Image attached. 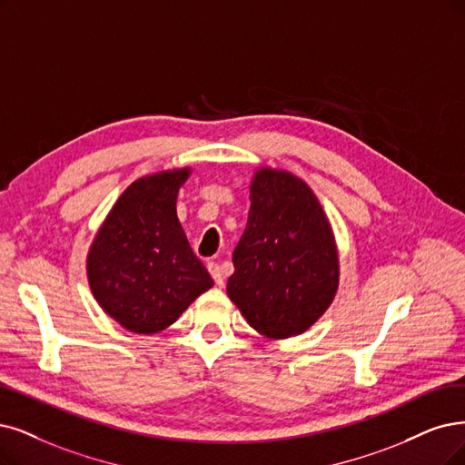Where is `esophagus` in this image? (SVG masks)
Returning <instances> with one entry per match:
<instances>
[{
    "label": "esophagus",
    "mask_w": 465,
    "mask_h": 465,
    "mask_svg": "<svg viewBox=\"0 0 465 465\" xmlns=\"http://www.w3.org/2000/svg\"><path fill=\"white\" fill-rule=\"evenodd\" d=\"M206 270H209V272H211V276H213L214 283H216L218 287H222V285H223V276H222V270H220V264H218V262H209V264H206Z\"/></svg>",
    "instance_id": "34e87169"
}]
</instances>
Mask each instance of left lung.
I'll use <instances>...</instances> for the list:
<instances>
[{
    "label": "left lung",
    "instance_id": "left-lung-1",
    "mask_svg": "<svg viewBox=\"0 0 465 465\" xmlns=\"http://www.w3.org/2000/svg\"><path fill=\"white\" fill-rule=\"evenodd\" d=\"M233 268L228 295L256 331L291 337L311 328L339 282L330 222L311 187L287 172H256Z\"/></svg>",
    "mask_w": 465,
    "mask_h": 465
}]
</instances>
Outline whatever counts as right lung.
Returning <instances> with one entry per match:
<instances>
[{"label":"right lung","mask_w":465,"mask_h":465,"mask_svg":"<svg viewBox=\"0 0 465 465\" xmlns=\"http://www.w3.org/2000/svg\"><path fill=\"white\" fill-rule=\"evenodd\" d=\"M189 170L134 182L103 223L88 256L97 302L134 333L174 323L213 278L189 247L176 214L178 189Z\"/></svg>","instance_id":"add662e5"}]
</instances>
